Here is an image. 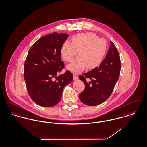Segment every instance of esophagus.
<instances>
[{
    "label": "esophagus",
    "mask_w": 147,
    "mask_h": 147,
    "mask_svg": "<svg viewBox=\"0 0 147 147\" xmlns=\"http://www.w3.org/2000/svg\"><path fill=\"white\" fill-rule=\"evenodd\" d=\"M78 79V76H77L76 74H73V79L75 80H77Z\"/></svg>",
    "instance_id": "1"
}]
</instances>
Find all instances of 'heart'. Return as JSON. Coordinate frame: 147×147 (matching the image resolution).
Segmentation results:
<instances>
[{
  "label": "heart",
  "mask_w": 147,
  "mask_h": 147,
  "mask_svg": "<svg viewBox=\"0 0 147 147\" xmlns=\"http://www.w3.org/2000/svg\"><path fill=\"white\" fill-rule=\"evenodd\" d=\"M107 49L105 39L100 38L94 33L78 34L72 37V42L65 41L61 49L63 59L68 62H71L79 55L74 62L67 66L69 70L78 73L86 67L88 69L97 67L103 61Z\"/></svg>",
  "instance_id": "heart-1"
}]
</instances>
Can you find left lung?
Here are the masks:
<instances>
[{
  "label": "left lung",
  "instance_id": "obj_1",
  "mask_svg": "<svg viewBox=\"0 0 147 147\" xmlns=\"http://www.w3.org/2000/svg\"><path fill=\"white\" fill-rule=\"evenodd\" d=\"M110 49L99 67L80 75L79 78L84 82L85 88L79 95L80 101L85 105H100L109 98L119 79L121 61L119 52L114 43L110 41ZM86 78L91 82L88 83Z\"/></svg>",
  "mask_w": 147,
  "mask_h": 147
}]
</instances>
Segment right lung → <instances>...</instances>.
<instances>
[{
	"label": "right lung",
	"instance_id": "1",
	"mask_svg": "<svg viewBox=\"0 0 147 147\" xmlns=\"http://www.w3.org/2000/svg\"><path fill=\"white\" fill-rule=\"evenodd\" d=\"M68 37L66 34L56 32L44 36L28 51L24 78L28 94L37 105L49 107L57 104L64 86L73 80L69 70L57 77L64 67L61 49Z\"/></svg>",
	"mask_w": 147,
	"mask_h": 147
}]
</instances>
